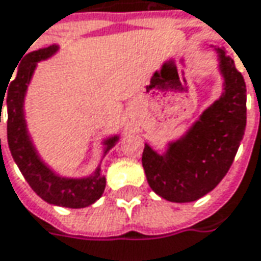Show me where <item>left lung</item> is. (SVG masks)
Wrapping results in <instances>:
<instances>
[{"instance_id": "1", "label": "left lung", "mask_w": 261, "mask_h": 261, "mask_svg": "<svg viewBox=\"0 0 261 261\" xmlns=\"http://www.w3.org/2000/svg\"><path fill=\"white\" fill-rule=\"evenodd\" d=\"M223 79V92L181 137L158 153L144 144L142 164L156 194L174 203L196 201L226 175L247 124V89L225 48L213 46Z\"/></svg>"}]
</instances>
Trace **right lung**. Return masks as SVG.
<instances>
[{"mask_svg": "<svg viewBox=\"0 0 261 261\" xmlns=\"http://www.w3.org/2000/svg\"><path fill=\"white\" fill-rule=\"evenodd\" d=\"M58 49H60L58 45H51L48 48L29 52L24 57V61H21L20 64V68L14 80H11L8 89H6L7 95L0 93V122L1 109L4 105L7 107V115H8L7 118L8 147L20 172L23 174L32 190L49 204L70 207V209H82L93 204L103 194L107 179L100 172L102 171L100 165H97V168L90 175L82 176V178H68L57 174L39 156L29 134L26 115H24V99L33 73L36 70V65L40 61L51 58L52 55L58 52ZM4 97H6V99H4ZM118 140V134L107 137L102 142L103 144L102 156H105Z\"/></svg>", "mask_w": 261, "mask_h": 261, "instance_id": "right-lung-1", "label": "right lung"}]
</instances>
